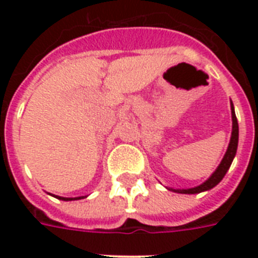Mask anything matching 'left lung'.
Wrapping results in <instances>:
<instances>
[{"label":"left lung","instance_id":"8db88e82","mask_svg":"<svg viewBox=\"0 0 258 258\" xmlns=\"http://www.w3.org/2000/svg\"><path fill=\"white\" fill-rule=\"evenodd\" d=\"M232 119H233V130H232V138H230V143H229L228 151L225 154L224 159L218 166V169L213 172V175L209 178L206 182H204L200 186L192 188H187V190H174L175 192H182V194H197V192L206 191V190H210L216 184H218L222 180V178L225 176L226 171L229 170L230 165H232L233 158L237 153V146H238V123H237L236 112H234V107L232 104Z\"/></svg>","mask_w":258,"mask_h":258}]
</instances>
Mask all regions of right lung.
<instances>
[{
	"mask_svg": "<svg viewBox=\"0 0 258 258\" xmlns=\"http://www.w3.org/2000/svg\"><path fill=\"white\" fill-rule=\"evenodd\" d=\"M58 200H62V201H72V200H82L84 197H76V198H64V197H57Z\"/></svg>",
	"mask_w": 258,
	"mask_h": 258,
	"instance_id": "right-lung-1",
	"label": "right lung"
}]
</instances>
